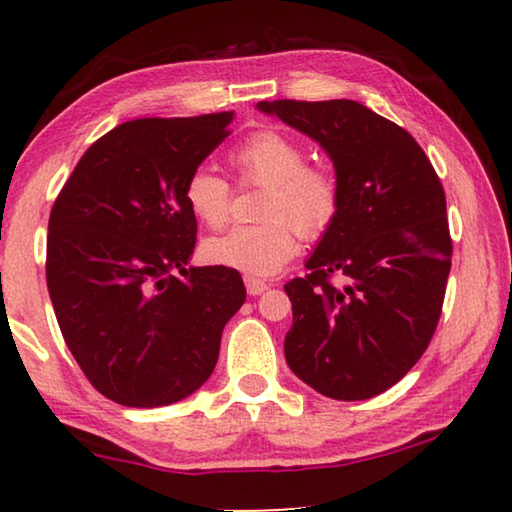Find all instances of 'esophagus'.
Here are the masks:
<instances>
[{"instance_id": "esophagus-1", "label": "esophagus", "mask_w": 512, "mask_h": 512, "mask_svg": "<svg viewBox=\"0 0 512 512\" xmlns=\"http://www.w3.org/2000/svg\"><path fill=\"white\" fill-rule=\"evenodd\" d=\"M244 282H246L248 296H259V293H264L268 289V284L264 280H257V277H253V275H246Z\"/></svg>"}]
</instances>
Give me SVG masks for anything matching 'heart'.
Instances as JSON below:
<instances>
[{
  "instance_id": "heart-1",
  "label": "heart",
  "mask_w": 512,
  "mask_h": 512,
  "mask_svg": "<svg viewBox=\"0 0 512 512\" xmlns=\"http://www.w3.org/2000/svg\"><path fill=\"white\" fill-rule=\"evenodd\" d=\"M305 149L280 131H259L230 153L241 185L266 187L259 225H239L205 241V257L241 273L268 277L282 271L305 239L323 237L339 212V185L327 169L311 167ZM185 201L198 221L223 228L232 187L212 167H198L185 183Z\"/></svg>"
}]
</instances>
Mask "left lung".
<instances>
[{
	"mask_svg": "<svg viewBox=\"0 0 512 512\" xmlns=\"http://www.w3.org/2000/svg\"><path fill=\"white\" fill-rule=\"evenodd\" d=\"M257 108L323 146L339 185L309 273L284 284L293 307L284 357L320 395L368 400L397 384L436 332L452 268L443 185L411 133L359 101Z\"/></svg>",
	"mask_w": 512,
	"mask_h": 512,
	"instance_id": "8db88e82",
	"label": "left lung"
}]
</instances>
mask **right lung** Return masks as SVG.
I'll use <instances>...</instances> for the list:
<instances>
[{"mask_svg":"<svg viewBox=\"0 0 512 512\" xmlns=\"http://www.w3.org/2000/svg\"><path fill=\"white\" fill-rule=\"evenodd\" d=\"M230 121L216 112L119 124L83 153L51 207V305L69 352L112 402L155 409L192 395L244 305L235 268L187 266L196 216L185 183Z\"/></svg>","mask_w":512,"mask_h":512,"instance_id":"1","label":"right lung"}]
</instances>
